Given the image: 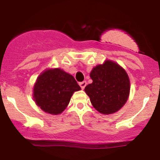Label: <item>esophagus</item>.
<instances>
[{
  "label": "esophagus",
  "instance_id": "esophagus-1",
  "mask_svg": "<svg viewBox=\"0 0 160 160\" xmlns=\"http://www.w3.org/2000/svg\"><path fill=\"white\" fill-rule=\"evenodd\" d=\"M79 85L80 86V87L82 88V89L85 88V86H86V81H82V82H80V83H79Z\"/></svg>",
  "mask_w": 160,
  "mask_h": 160
}]
</instances>
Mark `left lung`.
<instances>
[{"label": "left lung", "mask_w": 160, "mask_h": 160, "mask_svg": "<svg viewBox=\"0 0 160 160\" xmlns=\"http://www.w3.org/2000/svg\"><path fill=\"white\" fill-rule=\"evenodd\" d=\"M92 82L85 87L92 106L103 114H111L126 104L130 91L128 74L118 64L106 61L90 73Z\"/></svg>", "instance_id": "8db88e82"}]
</instances>
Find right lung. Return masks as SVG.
Instances as JSON below:
<instances>
[{
    "instance_id": "1",
    "label": "right lung",
    "mask_w": 160,
    "mask_h": 160,
    "mask_svg": "<svg viewBox=\"0 0 160 160\" xmlns=\"http://www.w3.org/2000/svg\"><path fill=\"white\" fill-rule=\"evenodd\" d=\"M80 89L72 75L59 68L49 69L38 77L34 99L43 111L56 115L65 109L73 93Z\"/></svg>"
}]
</instances>
